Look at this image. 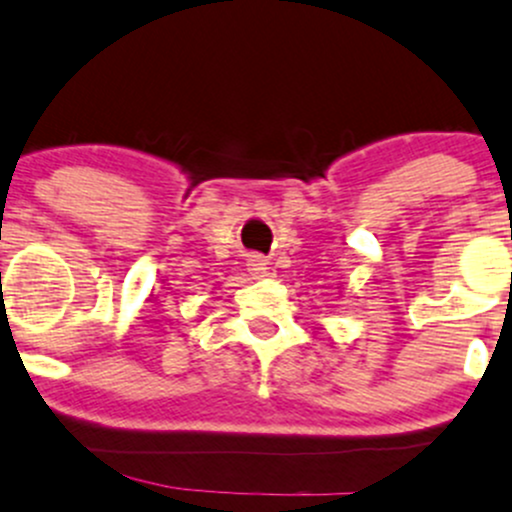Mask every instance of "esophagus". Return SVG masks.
<instances>
[{"label":"esophagus","instance_id":"esophagus-1","mask_svg":"<svg viewBox=\"0 0 512 512\" xmlns=\"http://www.w3.org/2000/svg\"><path fill=\"white\" fill-rule=\"evenodd\" d=\"M247 270L250 274H255V277H265L267 274V260L260 255H252L250 260H247Z\"/></svg>","mask_w":512,"mask_h":512}]
</instances>
